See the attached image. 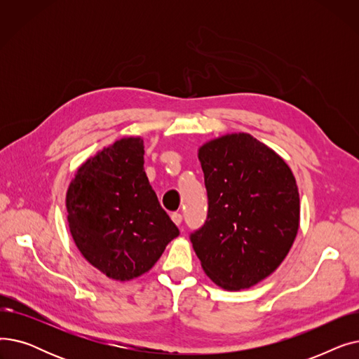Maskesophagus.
Returning a JSON list of instances; mask_svg holds the SVG:
<instances>
[{"mask_svg":"<svg viewBox=\"0 0 359 359\" xmlns=\"http://www.w3.org/2000/svg\"><path fill=\"white\" fill-rule=\"evenodd\" d=\"M172 219H173V222H175L176 225H180L183 217H182L180 212H173V214H172Z\"/></svg>","mask_w":359,"mask_h":359,"instance_id":"1","label":"esophagus"}]
</instances>
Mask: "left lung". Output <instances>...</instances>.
Here are the masks:
<instances>
[{
    "label": "left lung",
    "instance_id": "left-lung-1",
    "mask_svg": "<svg viewBox=\"0 0 359 359\" xmlns=\"http://www.w3.org/2000/svg\"><path fill=\"white\" fill-rule=\"evenodd\" d=\"M208 215L191 234L205 273L229 291L250 288L288 255L299 225V195L288 164L249 134L199 148Z\"/></svg>",
    "mask_w": 359,
    "mask_h": 359
}]
</instances>
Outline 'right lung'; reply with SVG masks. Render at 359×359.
Wrapping results in <instances>:
<instances>
[{
    "label": "right lung",
    "instance_id": "obj_1",
    "mask_svg": "<svg viewBox=\"0 0 359 359\" xmlns=\"http://www.w3.org/2000/svg\"><path fill=\"white\" fill-rule=\"evenodd\" d=\"M71 236L106 276L134 279L154 266L179 229L144 170V141L123 138L87 160L67 192Z\"/></svg>",
    "mask_w": 359,
    "mask_h": 359
}]
</instances>
